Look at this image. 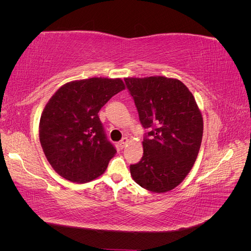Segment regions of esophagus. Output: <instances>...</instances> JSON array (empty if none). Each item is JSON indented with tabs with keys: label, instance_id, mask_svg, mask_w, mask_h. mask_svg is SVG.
Here are the masks:
<instances>
[{
	"label": "esophagus",
	"instance_id": "34e87169",
	"mask_svg": "<svg viewBox=\"0 0 251 251\" xmlns=\"http://www.w3.org/2000/svg\"><path fill=\"white\" fill-rule=\"evenodd\" d=\"M127 141H128V139L126 138V137H125V138H123L120 140V142H119V147L121 148V149H124L125 147H126V144L127 143Z\"/></svg>",
	"mask_w": 251,
	"mask_h": 251
}]
</instances>
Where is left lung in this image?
I'll return each instance as SVG.
<instances>
[{"label":"left lung","mask_w":251,"mask_h":251,"mask_svg":"<svg viewBox=\"0 0 251 251\" xmlns=\"http://www.w3.org/2000/svg\"><path fill=\"white\" fill-rule=\"evenodd\" d=\"M139 120L150 128L141 160L130 166L133 180L153 193L178 186L191 172L203 136V118L183 82L164 76L126 77Z\"/></svg>","instance_id":"1"}]
</instances>
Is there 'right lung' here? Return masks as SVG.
Returning a JSON list of instances; mask_svg holds the SVG:
<instances>
[{
  "instance_id": "obj_1",
  "label": "right lung",
  "mask_w": 251,
  "mask_h": 251,
  "mask_svg": "<svg viewBox=\"0 0 251 251\" xmlns=\"http://www.w3.org/2000/svg\"><path fill=\"white\" fill-rule=\"evenodd\" d=\"M125 89L120 78L92 77L67 82L52 95L41 116L40 141L59 176L86 183L107 170L116 150L98 112Z\"/></svg>"
}]
</instances>
